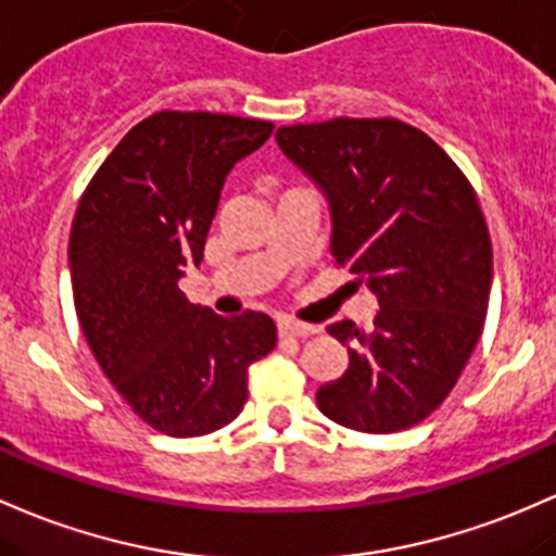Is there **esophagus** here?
I'll list each match as a JSON object with an SVG mask.
<instances>
[{
    "instance_id": "34e87169",
    "label": "esophagus",
    "mask_w": 556,
    "mask_h": 556,
    "mask_svg": "<svg viewBox=\"0 0 556 556\" xmlns=\"http://www.w3.org/2000/svg\"><path fill=\"white\" fill-rule=\"evenodd\" d=\"M277 332L279 338H308V334L316 332V327L301 325V321H292V319H279Z\"/></svg>"
}]
</instances>
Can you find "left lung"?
<instances>
[{"label": "left lung", "mask_w": 556, "mask_h": 556, "mask_svg": "<svg viewBox=\"0 0 556 556\" xmlns=\"http://www.w3.org/2000/svg\"><path fill=\"white\" fill-rule=\"evenodd\" d=\"M325 192L338 266L380 301L375 327H327L348 348L343 377L316 390L332 422L399 432L446 401L472 356L493 277L491 237L459 166L395 118H332L277 131Z\"/></svg>", "instance_id": "1"}]
</instances>
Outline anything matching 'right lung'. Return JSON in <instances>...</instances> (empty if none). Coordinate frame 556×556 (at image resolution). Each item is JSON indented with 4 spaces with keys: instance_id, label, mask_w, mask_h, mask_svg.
I'll return each instance as SVG.
<instances>
[{
    "instance_id": "add662e5",
    "label": "right lung",
    "mask_w": 556,
    "mask_h": 556,
    "mask_svg": "<svg viewBox=\"0 0 556 556\" xmlns=\"http://www.w3.org/2000/svg\"><path fill=\"white\" fill-rule=\"evenodd\" d=\"M271 121L161 110L115 144L71 227L78 325L121 399L157 432L208 435L248 401V367L277 345L261 311L218 316L179 290L200 266L229 170Z\"/></svg>"
}]
</instances>
